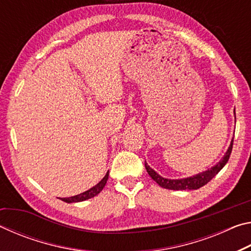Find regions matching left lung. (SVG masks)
<instances>
[{
  "instance_id": "8db88e82",
  "label": "left lung",
  "mask_w": 251,
  "mask_h": 251,
  "mask_svg": "<svg viewBox=\"0 0 251 251\" xmlns=\"http://www.w3.org/2000/svg\"><path fill=\"white\" fill-rule=\"evenodd\" d=\"M233 114H235V118H236L235 110H233ZM232 143H233V138L231 139L230 145H229L227 151L225 152L224 157L218 161L217 164L215 165V166L208 168L205 172L196 174V175H194V176L180 178V179H169V178H165L163 176H160L159 174H157L154 169L148 166L146 161H145V167L147 169L148 175L151 177V179H154L157 184H158L160 187H163V188L173 189V190L198 189V188H201V187L205 186L208 181H210L212 178H214L220 171H222L225 165L227 164L229 156H230L231 151H232Z\"/></svg>"
}]
</instances>
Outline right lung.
I'll use <instances>...</instances> for the list:
<instances>
[{"instance_id":"right-lung-1","label":"right lung","mask_w":251,"mask_h":251,"mask_svg":"<svg viewBox=\"0 0 251 251\" xmlns=\"http://www.w3.org/2000/svg\"><path fill=\"white\" fill-rule=\"evenodd\" d=\"M108 175H109V172L106 173V175L104 176L103 179L99 182V184H96L94 187H92V188L86 190V192H84L79 195H76V196H72V197H67V198H59V199L65 202L71 203V202L84 201H87V199H90V198L95 197L96 195H99L101 190H103V188L106 185V182H107Z\"/></svg>"}]
</instances>
